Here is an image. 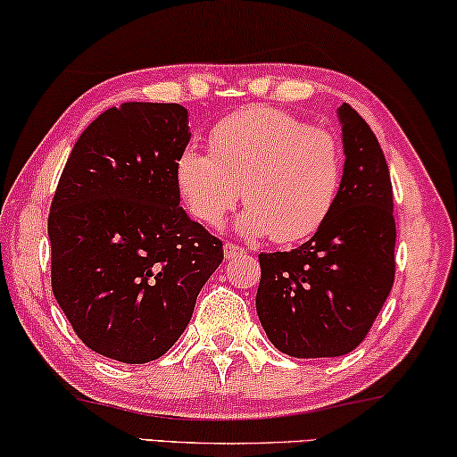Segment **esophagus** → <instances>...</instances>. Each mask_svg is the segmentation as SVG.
<instances>
[{"mask_svg": "<svg viewBox=\"0 0 457 457\" xmlns=\"http://www.w3.org/2000/svg\"><path fill=\"white\" fill-rule=\"evenodd\" d=\"M247 252L239 245H235V243H224V255H227V260H233V258H241V255H245Z\"/></svg>", "mask_w": 457, "mask_h": 457, "instance_id": "34e87169", "label": "esophagus"}]
</instances>
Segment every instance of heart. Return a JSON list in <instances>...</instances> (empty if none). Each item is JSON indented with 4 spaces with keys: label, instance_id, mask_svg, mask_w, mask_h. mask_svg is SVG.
Returning <instances> with one entry per match:
<instances>
[{
    "label": "heart",
    "instance_id": "obj_1",
    "mask_svg": "<svg viewBox=\"0 0 457 457\" xmlns=\"http://www.w3.org/2000/svg\"><path fill=\"white\" fill-rule=\"evenodd\" d=\"M212 154L187 145L174 164L179 195L193 218L220 227L239 202V230L295 243L327 222L345 177L339 137L283 110L253 105L220 120Z\"/></svg>",
    "mask_w": 457,
    "mask_h": 457
}]
</instances>
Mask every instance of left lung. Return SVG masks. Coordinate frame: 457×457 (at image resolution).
<instances>
[{
    "label": "left lung",
    "instance_id": "1",
    "mask_svg": "<svg viewBox=\"0 0 457 457\" xmlns=\"http://www.w3.org/2000/svg\"><path fill=\"white\" fill-rule=\"evenodd\" d=\"M339 120L345 177L327 222L293 252L260 253L255 310L272 345L293 358L353 352L395 280L389 166L352 105H341Z\"/></svg>",
    "mask_w": 457,
    "mask_h": 457
}]
</instances>
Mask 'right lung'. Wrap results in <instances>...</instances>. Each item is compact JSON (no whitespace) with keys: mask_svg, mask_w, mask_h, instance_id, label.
<instances>
[{"mask_svg":"<svg viewBox=\"0 0 457 457\" xmlns=\"http://www.w3.org/2000/svg\"><path fill=\"white\" fill-rule=\"evenodd\" d=\"M179 104L129 102L74 143L52 199V289L93 352L145 364L170 349L220 266L222 241L180 208L191 139Z\"/></svg>","mask_w":457,"mask_h":457,"instance_id":"obj_1","label":"right lung"}]
</instances>
